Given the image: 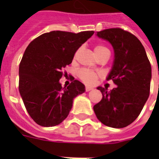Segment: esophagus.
I'll use <instances>...</instances> for the list:
<instances>
[{"label":"esophagus","mask_w":159,"mask_h":159,"mask_svg":"<svg viewBox=\"0 0 159 159\" xmlns=\"http://www.w3.org/2000/svg\"><path fill=\"white\" fill-rule=\"evenodd\" d=\"M93 89L92 88H90V87H86L85 88V90H86V92H89V91H90V90H92Z\"/></svg>","instance_id":"obj_1"}]
</instances>
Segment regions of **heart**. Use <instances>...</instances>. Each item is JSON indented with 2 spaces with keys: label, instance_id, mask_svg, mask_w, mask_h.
<instances>
[{
  "label": "heart",
  "instance_id": "obj_1",
  "mask_svg": "<svg viewBox=\"0 0 159 159\" xmlns=\"http://www.w3.org/2000/svg\"><path fill=\"white\" fill-rule=\"evenodd\" d=\"M109 50L106 48L105 46L102 45H97L94 48V52L96 53L97 57L100 55L101 53H103L105 52H108ZM79 50H77L75 54V58L76 55L78 54ZM77 76L79 77V79L83 82V83H85L87 85H93V83H95L96 81L100 76H101V73L100 71H97V70H93L86 69V68H83V69H80L77 70Z\"/></svg>",
  "mask_w": 159,
  "mask_h": 159
}]
</instances>
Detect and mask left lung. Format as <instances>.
<instances>
[{"label": "left lung", "mask_w": 159, "mask_h": 159, "mask_svg": "<svg viewBox=\"0 0 159 159\" xmlns=\"http://www.w3.org/2000/svg\"><path fill=\"white\" fill-rule=\"evenodd\" d=\"M97 36L110 42L114 49V62L107 80L117 87L107 92L98 87L102 99L93 106L101 123L121 129L136 119L150 94L152 67L140 40L129 31L111 28L98 31Z\"/></svg>", "instance_id": "obj_1"}]
</instances>
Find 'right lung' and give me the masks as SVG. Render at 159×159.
<instances>
[{
    "label": "right lung",
    "mask_w": 159,
    "mask_h": 159,
    "mask_svg": "<svg viewBox=\"0 0 159 159\" xmlns=\"http://www.w3.org/2000/svg\"><path fill=\"white\" fill-rule=\"evenodd\" d=\"M54 30L30 42L19 65V89L26 110L37 124L56 126L69 115L74 98L85 92V86L72 79L62 88V70L71 64L75 52L93 35ZM65 76V75H64Z\"/></svg>",
    "instance_id": "1"
}]
</instances>
